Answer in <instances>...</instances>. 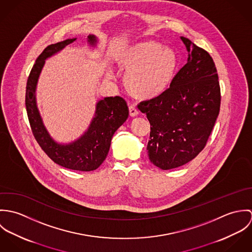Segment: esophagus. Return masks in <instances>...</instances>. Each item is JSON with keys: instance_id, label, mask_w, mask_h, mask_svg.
I'll return each mask as SVG.
<instances>
[{"instance_id": "34e87169", "label": "esophagus", "mask_w": 252, "mask_h": 252, "mask_svg": "<svg viewBox=\"0 0 252 252\" xmlns=\"http://www.w3.org/2000/svg\"><path fill=\"white\" fill-rule=\"evenodd\" d=\"M129 114H130V116L135 117L139 114V110L135 108V106H130L129 107Z\"/></svg>"}]
</instances>
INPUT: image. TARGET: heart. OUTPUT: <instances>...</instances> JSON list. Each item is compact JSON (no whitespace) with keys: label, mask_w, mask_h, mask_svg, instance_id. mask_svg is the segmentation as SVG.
Listing matches in <instances>:
<instances>
[{"label":"heart","mask_w":252,"mask_h":252,"mask_svg":"<svg viewBox=\"0 0 252 252\" xmlns=\"http://www.w3.org/2000/svg\"><path fill=\"white\" fill-rule=\"evenodd\" d=\"M116 61L125 72L126 90L139 100H151L162 95L170 87L178 69L175 51L154 40L127 46L117 55ZM107 74L112 76L111 72Z\"/></svg>","instance_id":"1"}]
</instances>
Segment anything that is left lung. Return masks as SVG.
<instances>
[{
    "label": "left lung",
    "instance_id": "left-lung-1",
    "mask_svg": "<svg viewBox=\"0 0 252 252\" xmlns=\"http://www.w3.org/2000/svg\"><path fill=\"white\" fill-rule=\"evenodd\" d=\"M180 38L188 51L186 64L162 95L138 106L150 123L149 160L162 170L180 167L204 149L220 109L212 56L189 38Z\"/></svg>",
    "mask_w": 252,
    "mask_h": 252
}]
</instances>
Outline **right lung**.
<instances>
[{"mask_svg":"<svg viewBox=\"0 0 252 252\" xmlns=\"http://www.w3.org/2000/svg\"><path fill=\"white\" fill-rule=\"evenodd\" d=\"M75 39L76 37L68 38L50 44L36 58L27 80L25 105L34 137L47 156L64 168L90 172L98 169L105 161L113 134L128 118L129 109L126 102L119 96L100 100L96 104L95 114L88 129L77 140L69 144H60L54 141L45 128L36 106V84L45 60ZM87 42L90 46L95 47L98 38L94 35H89Z\"/></svg>","mask_w":252,"mask_h":252,"instance_id":"obj_1","label":"right lung"}]
</instances>
